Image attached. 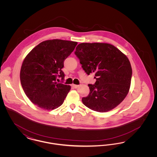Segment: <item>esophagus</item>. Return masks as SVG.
Wrapping results in <instances>:
<instances>
[{
	"instance_id": "34e87169",
	"label": "esophagus",
	"mask_w": 157,
	"mask_h": 157,
	"mask_svg": "<svg viewBox=\"0 0 157 157\" xmlns=\"http://www.w3.org/2000/svg\"><path fill=\"white\" fill-rule=\"evenodd\" d=\"M72 86L74 88H77L79 86V85H75V84H72Z\"/></svg>"
}]
</instances>
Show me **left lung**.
I'll return each mask as SVG.
<instances>
[{
    "mask_svg": "<svg viewBox=\"0 0 157 157\" xmlns=\"http://www.w3.org/2000/svg\"><path fill=\"white\" fill-rule=\"evenodd\" d=\"M75 55L88 74L94 73L96 82L89 84L88 97L83 104L90 109L108 112L121 104L129 92L132 67L127 56L113 45L105 43H82Z\"/></svg>",
    "mask_w": 157,
    "mask_h": 157,
    "instance_id": "obj_1",
    "label": "left lung"
}]
</instances>
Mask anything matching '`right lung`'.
<instances>
[{"instance_id": "add662e5", "label": "right lung", "mask_w": 157, "mask_h": 157, "mask_svg": "<svg viewBox=\"0 0 157 157\" xmlns=\"http://www.w3.org/2000/svg\"><path fill=\"white\" fill-rule=\"evenodd\" d=\"M78 43L61 39L47 40L35 46L23 61L21 82L32 102L45 110L62 105L71 86L56 82L57 75L64 79L63 62Z\"/></svg>"}]
</instances>
